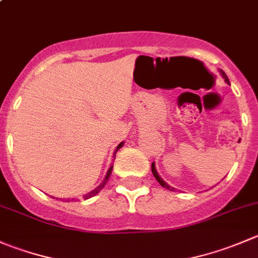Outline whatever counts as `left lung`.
<instances>
[{"instance_id":"1","label":"left lung","mask_w":258,"mask_h":258,"mask_svg":"<svg viewBox=\"0 0 258 258\" xmlns=\"http://www.w3.org/2000/svg\"><path fill=\"white\" fill-rule=\"evenodd\" d=\"M222 76H223V78H224V79H226V82H227V83H228V78H227V76H226V73H224V72H222ZM151 171H152V174H154L155 179H156V180H157V181H159V182H160V185H161V186L166 187V189H167V190H171V191H172V190H174V187H172V186H170V185H167V184H166V182H165V181H164V180H162V179H161V177H160V176H159V174H157L156 169H155V162H152V164H151Z\"/></svg>"}]
</instances>
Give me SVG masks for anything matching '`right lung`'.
Segmentation results:
<instances>
[{"mask_svg": "<svg viewBox=\"0 0 258 258\" xmlns=\"http://www.w3.org/2000/svg\"><path fill=\"white\" fill-rule=\"evenodd\" d=\"M122 145H123V142H121V144H119L118 146H117L116 151H114V156H116V152L118 151V150L121 149V147H122ZM112 169H113V166H111V167H109V169H108V172H107L106 177H104V180H103V182H102V184L99 185L98 187H96V189H94L93 191H91V192H88V194H86V196L83 197L84 199H89V198H92V197L97 196V194H98V192L101 191L102 189H103V187H104V185H106L107 182H108V179H109V177H111V174H112ZM74 201H76V199H74V198H73V199H67V202H74Z\"/></svg>", "mask_w": 258, "mask_h": 258, "instance_id": "add662e5", "label": "right lung"}]
</instances>
